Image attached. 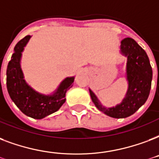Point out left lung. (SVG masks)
I'll use <instances>...</instances> for the list:
<instances>
[{
    "label": "left lung",
    "mask_w": 159,
    "mask_h": 159,
    "mask_svg": "<svg viewBox=\"0 0 159 159\" xmlns=\"http://www.w3.org/2000/svg\"><path fill=\"white\" fill-rule=\"evenodd\" d=\"M121 53L128 57L126 74L128 88L123 102L112 107L102 106L89 89L91 98L97 108L109 117L125 118L133 115L147 101L151 89L152 71L146 52L130 37L121 42Z\"/></svg>",
    "instance_id": "obj_1"
}]
</instances>
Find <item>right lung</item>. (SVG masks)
<instances>
[{
    "label": "right lung",
    "instance_id": "obj_1",
    "mask_svg": "<svg viewBox=\"0 0 159 159\" xmlns=\"http://www.w3.org/2000/svg\"><path fill=\"white\" fill-rule=\"evenodd\" d=\"M31 37L25 36L14 47V53L7 69V87L11 100L24 114L42 119L57 112L66 102V93L72 87L74 77L65 78L52 95L42 94L31 88L24 79L20 68L21 52Z\"/></svg>",
    "mask_w": 159,
    "mask_h": 159
}]
</instances>
